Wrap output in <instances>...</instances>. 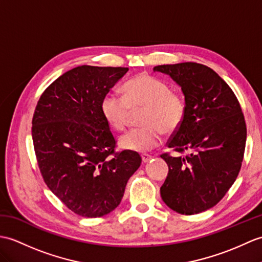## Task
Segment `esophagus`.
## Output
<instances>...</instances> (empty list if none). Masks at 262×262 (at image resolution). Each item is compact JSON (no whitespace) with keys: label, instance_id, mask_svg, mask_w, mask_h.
<instances>
[{"label":"esophagus","instance_id":"1","mask_svg":"<svg viewBox=\"0 0 262 262\" xmlns=\"http://www.w3.org/2000/svg\"><path fill=\"white\" fill-rule=\"evenodd\" d=\"M151 160V155H148V154H143L142 155V161L143 163H147Z\"/></svg>","mask_w":262,"mask_h":262}]
</instances>
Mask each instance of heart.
Wrapping results in <instances>:
<instances>
[{
  "instance_id": "b5f03b06",
  "label": "heart",
  "mask_w": 262,
  "mask_h": 262,
  "mask_svg": "<svg viewBox=\"0 0 262 262\" xmlns=\"http://www.w3.org/2000/svg\"><path fill=\"white\" fill-rule=\"evenodd\" d=\"M124 97L107 94L100 103L103 119L114 130L121 132L128 123L130 109L145 108L141 128H134L119 138V146L134 153H145L161 143L162 132L172 134L183 124L186 102L172 93L166 82L149 75L129 79L124 87Z\"/></svg>"
}]
</instances>
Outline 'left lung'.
<instances>
[{
    "label": "left lung",
    "instance_id": "1",
    "mask_svg": "<svg viewBox=\"0 0 262 262\" xmlns=\"http://www.w3.org/2000/svg\"><path fill=\"white\" fill-rule=\"evenodd\" d=\"M153 70L171 77L186 102L183 124L167 146L188 155H161L168 165L161 196L180 214H198L220 202L240 172L247 139L245 117L232 89L209 67L183 62Z\"/></svg>",
    "mask_w": 262,
    "mask_h": 262
}]
</instances>
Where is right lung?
Wrapping results in <instances>:
<instances>
[{
    "label": "right lung",
    "mask_w": 262,
    "mask_h": 262,
    "mask_svg": "<svg viewBox=\"0 0 262 262\" xmlns=\"http://www.w3.org/2000/svg\"><path fill=\"white\" fill-rule=\"evenodd\" d=\"M127 71L121 67H77L54 80L35 107L32 139L42 178L78 215L111 213L141 166L138 153L115 154L116 141L100 111L103 97Z\"/></svg>",
    "instance_id": "right-lung-1"
}]
</instances>
